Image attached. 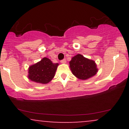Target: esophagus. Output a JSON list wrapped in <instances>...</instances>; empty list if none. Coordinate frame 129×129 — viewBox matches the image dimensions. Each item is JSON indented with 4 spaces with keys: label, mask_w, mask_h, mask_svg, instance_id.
Instances as JSON below:
<instances>
[{
    "label": "esophagus",
    "mask_w": 129,
    "mask_h": 129,
    "mask_svg": "<svg viewBox=\"0 0 129 129\" xmlns=\"http://www.w3.org/2000/svg\"><path fill=\"white\" fill-rule=\"evenodd\" d=\"M60 62H61L62 63H66V59H62V60H60Z\"/></svg>",
    "instance_id": "obj_1"
}]
</instances>
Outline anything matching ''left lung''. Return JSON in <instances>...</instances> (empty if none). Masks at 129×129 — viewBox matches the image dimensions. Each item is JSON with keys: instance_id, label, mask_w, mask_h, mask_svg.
<instances>
[{"instance_id": "left-lung-1", "label": "left lung", "mask_w": 129, "mask_h": 129, "mask_svg": "<svg viewBox=\"0 0 129 129\" xmlns=\"http://www.w3.org/2000/svg\"><path fill=\"white\" fill-rule=\"evenodd\" d=\"M69 63L72 73L81 80L91 78L97 73L98 70L94 60L88 59L80 54L72 57Z\"/></svg>"}]
</instances>
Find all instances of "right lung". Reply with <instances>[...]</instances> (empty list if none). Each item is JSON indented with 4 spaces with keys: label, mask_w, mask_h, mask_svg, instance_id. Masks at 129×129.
Wrapping results in <instances>:
<instances>
[{
    "label": "right lung",
    "mask_w": 129,
    "mask_h": 129,
    "mask_svg": "<svg viewBox=\"0 0 129 129\" xmlns=\"http://www.w3.org/2000/svg\"><path fill=\"white\" fill-rule=\"evenodd\" d=\"M59 63H53L47 57H44L41 61L29 66L28 78L38 83L45 84L50 82L55 75Z\"/></svg>",
    "instance_id": "1"
}]
</instances>
